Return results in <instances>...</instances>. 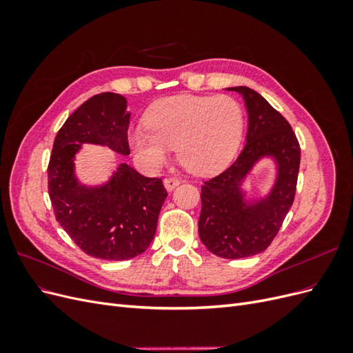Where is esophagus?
Returning <instances> with one entry per match:
<instances>
[{
  "mask_svg": "<svg viewBox=\"0 0 353 353\" xmlns=\"http://www.w3.org/2000/svg\"><path fill=\"white\" fill-rule=\"evenodd\" d=\"M163 184H165V188H166L168 191H172L175 187H178V185L181 184V179H179V178H175V176H169V178H166V179L163 181Z\"/></svg>",
  "mask_w": 353,
  "mask_h": 353,
  "instance_id": "34e87169",
  "label": "esophagus"
}]
</instances>
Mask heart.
<instances>
[{
  "instance_id": "obj_1",
  "label": "heart",
  "mask_w": 353,
  "mask_h": 353,
  "mask_svg": "<svg viewBox=\"0 0 353 353\" xmlns=\"http://www.w3.org/2000/svg\"><path fill=\"white\" fill-rule=\"evenodd\" d=\"M137 126L131 145L144 163L162 166L172 147L178 160L194 174L216 172L237 150L243 110L228 95H176L154 103Z\"/></svg>"
}]
</instances>
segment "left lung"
<instances>
[{
	"label": "left lung",
	"instance_id": "8db88e82",
	"mask_svg": "<svg viewBox=\"0 0 353 353\" xmlns=\"http://www.w3.org/2000/svg\"><path fill=\"white\" fill-rule=\"evenodd\" d=\"M227 90L243 95L248 135L236 162L201 185L199 236L210 253L240 259L266 250L279 234L294 200L301 145L290 123L261 94L248 87ZM262 157L276 160V183L268 196L248 202L241 184Z\"/></svg>",
	"mask_w": 353,
	"mask_h": 353
}]
</instances>
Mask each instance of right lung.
<instances>
[{
  "label": "right lung",
  "mask_w": 353,
  "mask_h": 353,
  "mask_svg": "<svg viewBox=\"0 0 353 353\" xmlns=\"http://www.w3.org/2000/svg\"><path fill=\"white\" fill-rule=\"evenodd\" d=\"M130 117L121 94L94 95L63 123L50 156L48 194L56 219L82 252L97 259L126 261L145 252L168 197L162 179L143 176L126 163L99 187L82 185L74 175L82 144L130 154Z\"/></svg>",
  "instance_id": "1"
}]
</instances>
